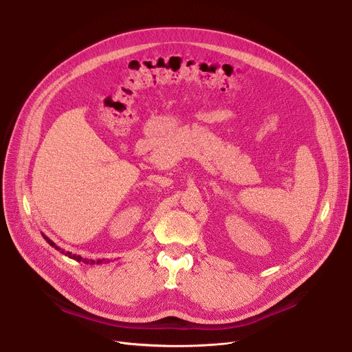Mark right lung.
<instances>
[{
    "label": "right lung",
    "instance_id": "right-lung-1",
    "mask_svg": "<svg viewBox=\"0 0 352 352\" xmlns=\"http://www.w3.org/2000/svg\"><path fill=\"white\" fill-rule=\"evenodd\" d=\"M42 236H43V239L48 242L52 248H55L56 250H59L60 253H63L65 256H67V257H70V259H75V261H78V262H83V263H87V265H95V263H98V265H100V263H103V262H106L104 259H99V261H91V259H82V256H78V254H72L70 252H65L63 249H60L59 246H56L48 236H45L43 233H42Z\"/></svg>",
    "mask_w": 352,
    "mask_h": 352
}]
</instances>
